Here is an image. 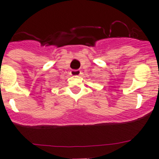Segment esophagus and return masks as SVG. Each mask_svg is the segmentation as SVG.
<instances>
[{
	"label": "esophagus",
	"mask_w": 159,
	"mask_h": 159,
	"mask_svg": "<svg viewBox=\"0 0 159 159\" xmlns=\"http://www.w3.org/2000/svg\"><path fill=\"white\" fill-rule=\"evenodd\" d=\"M82 73H81L80 70H71V75H74V76H75V75H80Z\"/></svg>",
	"instance_id": "1"
}]
</instances>
